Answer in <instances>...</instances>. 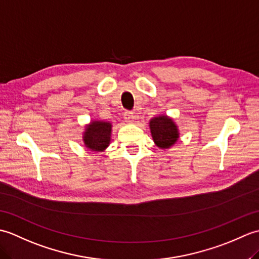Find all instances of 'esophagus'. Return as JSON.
I'll return each mask as SVG.
<instances>
[{
    "instance_id": "esophagus-1",
    "label": "esophagus",
    "mask_w": 259,
    "mask_h": 259,
    "mask_svg": "<svg viewBox=\"0 0 259 259\" xmlns=\"http://www.w3.org/2000/svg\"><path fill=\"white\" fill-rule=\"evenodd\" d=\"M123 118H124V120L126 121V122L128 123H131L134 121V119H135V115H134V112H131V111H125L124 113H123Z\"/></svg>"
}]
</instances>
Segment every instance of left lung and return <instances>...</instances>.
<instances>
[{
    "label": "left lung",
    "instance_id": "8db88e82",
    "mask_svg": "<svg viewBox=\"0 0 259 259\" xmlns=\"http://www.w3.org/2000/svg\"><path fill=\"white\" fill-rule=\"evenodd\" d=\"M149 125L153 141L161 149L171 147L179 138L177 125L167 115L155 117L150 120Z\"/></svg>",
    "mask_w": 259,
    "mask_h": 259
}]
</instances>
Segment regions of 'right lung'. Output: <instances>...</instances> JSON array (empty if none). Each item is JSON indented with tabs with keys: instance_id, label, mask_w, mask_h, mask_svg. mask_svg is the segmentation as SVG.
<instances>
[{
	"instance_id": "obj_1",
	"label": "right lung",
	"mask_w": 259,
	"mask_h": 259,
	"mask_svg": "<svg viewBox=\"0 0 259 259\" xmlns=\"http://www.w3.org/2000/svg\"><path fill=\"white\" fill-rule=\"evenodd\" d=\"M111 128L112 124L106 121H92L83 134L85 147L92 151H103L110 144Z\"/></svg>"
}]
</instances>
